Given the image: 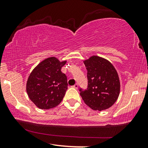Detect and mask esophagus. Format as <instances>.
<instances>
[{"label":"esophagus","instance_id":"esophagus-1","mask_svg":"<svg viewBox=\"0 0 148 148\" xmlns=\"http://www.w3.org/2000/svg\"><path fill=\"white\" fill-rule=\"evenodd\" d=\"M73 87H74V89H78V87H79V85L77 84H74V86H73Z\"/></svg>","mask_w":148,"mask_h":148}]
</instances>
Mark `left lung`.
I'll return each instance as SVG.
<instances>
[{
  "label": "left lung",
  "instance_id": "left-lung-1",
  "mask_svg": "<svg viewBox=\"0 0 148 148\" xmlns=\"http://www.w3.org/2000/svg\"><path fill=\"white\" fill-rule=\"evenodd\" d=\"M87 70L88 87L80 89V95L85 104L94 110L102 111L115 103L120 92L118 74L112 64L98 56H92L84 61Z\"/></svg>",
  "mask_w": 148,
  "mask_h": 148
}]
</instances>
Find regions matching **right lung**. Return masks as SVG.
I'll return each instance as SVG.
<instances>
[{
	"label": "right lung",
	"mask_w": 148,
	"mask_h": 148,
	"mask_svg": "<svg viewBox=\"0 0 148 148\" xmlns=\"http://www.w3.org/2000/svg\"><path fill=\"white\" fill-rule=\"evenodd\" d=\"M66 61L49 57L33 69L26 83L29 99L41 110L53 108L60 104L68 89L67 78L62 72Z\"/></svg>",
	"instance_id": "obj_1"
}]
</instances>
